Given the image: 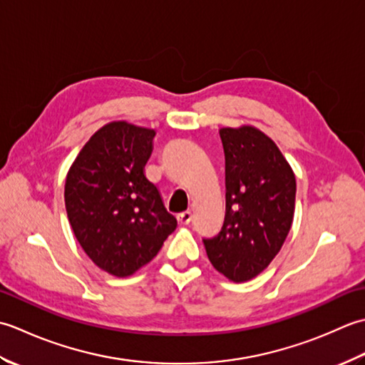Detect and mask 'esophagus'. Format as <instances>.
I'll use <instances>...</instances> for the list:
<instances>
[{
    "label": "esophagus",
    "mask_w": 365,
    "mask_h": 365,
    "mask_svg": "<svg viewBox=\"0 0 365 365\" xmlns=\"http://www.w3.org/2000/svg\"><path fill=\"white\" fill-rule=\"evenodd\" d=\"M178 222H180L181 225H187V224H190V220H192V212L190 211H185V212H181V214H178Z\"/></svg>",
    "instance_id": "esophagus-1"
}]
</instances>
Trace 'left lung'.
<instances>
[{
  "instance_id": "8db88e82",
  "label": "left lung",
  "mask_w": 365,
  "mask_h": 365,
  "mask_svg": "<svg viewBox=\"0 0 365 365\" xmlns=\"http://www.w3.org/2000/svg\"><path fill=\"white\" fill-rule=\"evenodd\" d=\"M225 153V220L203 240L220 274L241 284L263 272L284 245L294 215L296 178L279 146L254 125L219 129Z\"/></svg>"
}]
</instances>
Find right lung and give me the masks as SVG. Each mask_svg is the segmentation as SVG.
<instances>
[{
	"instance_id": "obj_1",
	"label": "right lung",
	"mask_w": 365,
	"mask_h": 365,
	"mask_svg": "<svg viewBox=\"0 0 365 365\" xmlns=\"http://www.w3.org/2000/svg\"><path fill=\"white\" fill-rule=\"evenodd\" d=\"M154 129L111 121L96 130L66 176L69 224L85 254L115 277H129L158 255L176 228L143 168Z\"/></svg>"
}]
</instances>
